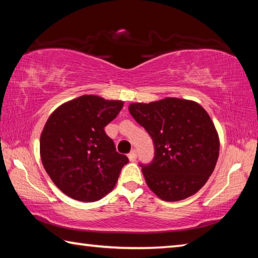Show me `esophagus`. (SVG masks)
Here are the masks:
<instances>
[{
	"mask_svg": "<svg viewBox=\"0 0 258 258\" xmlns=\"http://www.w3.org/2000/svg\"><path fill=\"white\" fill-rule=\"evenodd\" d=\"M137 158H138V154H137V151L135 150H132L128 154V159H130V161H135L137 160Z\"/></svg>",
	"mask_w": 258,
	"mask_h": 258,
	"instance_id": "obj_1",
	"label": "esophagus"
}]
</instances>
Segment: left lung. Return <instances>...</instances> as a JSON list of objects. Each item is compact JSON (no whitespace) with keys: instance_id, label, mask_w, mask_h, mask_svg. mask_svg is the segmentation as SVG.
<instances>
[{"instance_id":"8db88e82","label":"left lung","mask_w":258,"mask_h":258,"mask_svg":"<svg viewBox=\"0 0 258 258\" xmlns=\"http://www.w3.org/2000/svg\"><path fill=\"white\" fill-rule=\"evenodd\" d=\"M128 110L154 141V159L140 165L150 190L165 202H178L202 189L220 151L207 111L197 102L177 98L132 103Z\"/></svg>"}]
</instances>
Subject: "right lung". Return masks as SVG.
<instances>
[{
    "mask_svg": "<svg viewBox=\"0 0 258 258\" xmlns=\"http://www.w3.org/2000/svg\"><path fill=\"white\" fill-rule=\"evenodd\" d=\"M123 104L82 95L51 113L41 134V159L51 180L68 197L97 202L115 187L128 158L116 151L104 127Z\"/></svg>",
    "mask_w": 258,
    "mask_h": 258,
    "instance_id": "obj_1",
    "label": "right lung"
}]
</instances>
